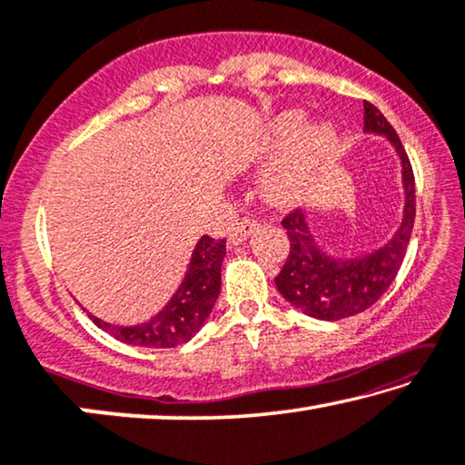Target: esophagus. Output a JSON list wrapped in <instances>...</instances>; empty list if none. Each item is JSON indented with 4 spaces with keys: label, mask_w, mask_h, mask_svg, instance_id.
I'll list each match as a JSON object with an SVG mask.
<instances>
[{
    "label": "esophagus",
    "mask_w": 465,
    "mask_h": 465,
    "mask_svg": "<svg viewBox=\"0 0 465 465\" xmlns=\"http://www.w3.org/2000/svg\"><path fill=\"white\" fill-rule=\"evenodd\" d=\"M256 227H259V225H256L254 219H242L238 225L232 227L230 244L238 246V244H242V242H246L256 232Z\"/></svg>",
    "instance_id": "obj_1"
}]
</instances>
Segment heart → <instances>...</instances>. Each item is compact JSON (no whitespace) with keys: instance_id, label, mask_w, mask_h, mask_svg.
Segmentation results:
<instances>
[{"instance_id":"heart-1","label":"heart","mask_w":465,"mask_h":465,"mask_svg":"<svg viewBox=\"0 0 465 465\" xmlns=\"http://www.w3.org/2000/svg\"><path fill=\"white\" fill-rule=\"evenodd\" d=\"M341 127L334 119L307 124L304 110H286L269 119L252 143L254 161H282L267 173L262 193L272 204L301 203L317 188L341 150Z\"/></svg>"}]
</instances>
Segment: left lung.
<instances>
[{
    "mask_svg": "<svg viewBox=\"0 0 465 465\" xmlns=\"http://www.w3.org/2000/svg\"><path fill=\"white\" fill-rule=\"evenodd\" d=\"M363 108L365 134L384 137L399 156L403 213L399 227L382 246L351 256L325 252L304 211L290 213L282 221L290 238V254L275 277V286L292 307L322 322H338L363 313L380 301L399 273L415 221V182L403 143L373 104L363 102Z\"/></svg>",
    "mask_w": 465,
    "mask_h": 465,
    "instance_id": "8db88e82",
    "label": "left lung"
}]
</instances>
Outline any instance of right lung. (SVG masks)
<instances>
[{
    "label": "right lung",
    "mask_w": 465,
    "mask_h": 465,
    "mask_svg": "<svg viewBox=\"0 0 465 465\" xmlns=\"http://www.w3.org/2000/svg\"><path fill=\"white\" fill-rule=\"evenodd\" d=\"M225 259V240L203 235L193 246L188 272L179 283L171 301L152 315L148 322L135 325H114L92 313L98 328L108 331L124 344L145 346V349H173L192 341L213 313L221 292V265Z\"/></svg>",
    "instance_id": "add662e5"
}]
</instances>
